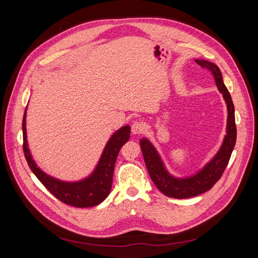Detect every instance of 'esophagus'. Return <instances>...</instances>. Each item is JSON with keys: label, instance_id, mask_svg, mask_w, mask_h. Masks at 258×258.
<instances>
[{"label": "esophagus", "instance_id": "1", "mask_svg": "<svg viewBox=\"0 0 258 258\" xmlns=\"http://www.w3.org/2000/svg\"><path fill=\"white\" fill-rule=\"evenodd\" d=\"M144 129H145V124H144V122H142V121H135L134 123L131 124V132H132V135H140V134H142V132L144 131Z\"/></svg>", "mask_w": 258, "mask_h": 258}]
</instances>
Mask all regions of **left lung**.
<instances>
[{
	"label": "left lung",
	"mask_w": 258,
	"mask_h": 258,
	"mask_svg": "<svg viewBox=\"0 0 258 258\" xmlns=\"http://www.w3.org/2000/svg\"><path fill=\"white\" fill-rule=\"evenodd\" d=\"M195 61L200 67L209 70L213 74L217 88L221 93H223V97L226 103H227V132H226L220 151L214 156V158L207 163L206 167L199 171L197 174L190 177L176 178L166 170L159 154L156 151L153 144L145 138L140 141L145 166L152 181L163 195H166L167 197L176 199L191 198L212 188L214 184L221 178L226 167H227L237 140L235 106H233L230 93L223 82L221 70L218 69L216 64L207 60L196 59Z\"/></svg>",
	"instance_id": "left-lung-1"
}]
</instances>
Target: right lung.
<instances>
[{"label":"right lung","mask_w":258,"mask_h":258,"mask_svg":"<svg viewBox=\"0 0 258 258\" xmlns=\"http://www.w3.org/2000/svg\"><path fill=\"white\" fill-rule=\"evenodd\" d=\"M26 116L27 107L22 119V148L30 169L40 179V182L54 197L66 205L75 208H90L101 204L111 191L116 158L121 146L128 142L130 138V127L123 126L117 130L108 140L95 171L88 177L79 182H63L44 173L32 159L27 142Z\"/></svg>","instance_id":"obj_1"}]
</instances>
